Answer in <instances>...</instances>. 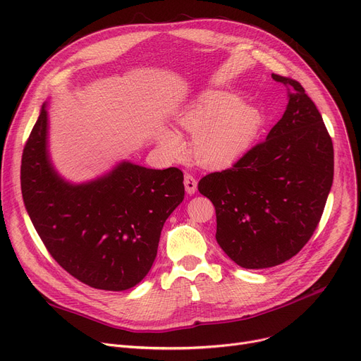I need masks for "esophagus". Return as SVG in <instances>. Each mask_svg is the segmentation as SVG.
<instances>
[{"mask_svg":"<svg viewBox=\"0 0 361 361\" xmlns=\"http://www.w3.org/2000/svg\"><path fill=\"white\" fill-rule=\"evenodd\" d=\"M184 187H185V192L188 195H195L197 190V181L193 176L190 174H185L184 176Z\"/></svg>","mask_w":361,"mask_h":361,"instance_id":"obj_1","label":"esophagus"}]
</instances>
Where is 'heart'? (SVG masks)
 <instances>
[{
  "instance_id": "obj_1",
  "label": "heart",
  "mask_w": 361,
  "mask_h": 361,
  "mask_svg": "<svg viewBox=\"0 0 361 361\" xmlns=\"http://www.w3.org/2000/svg\"><path fill=\"white\" fill-rule=\"evenodd\" d=\"M177 123L193 137V155L204 168H225L241 159L255 145L263 126L262 111L240 101L235 93L207 89L181 108ZM159 145L169 154L183 149L173 130H162Z\"/></svg>"
}]
</instances>
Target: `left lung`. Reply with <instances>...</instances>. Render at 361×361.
<instances>
[{"instance_id": "8db88e82", "label": "left lung", "mask_w": 361, "mask_h": 361, "mask_svg": "<svg viewBox=\"0 0 361 361\" xmlns=\"http://www.w3.org/2000/svg\"><path fill=\"white\" fill-rule=\"evenodd\" d=\"M272 79L287 87L288 104L267 140L199 181L215 206L219 247L245 269L276 267L305 247L334 181V146L319 109L298 82Z\"/></svg>"}]
</instances>
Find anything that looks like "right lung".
I'll return each mask as SVG.
<instances>
[{
    "instance_id": "obj_1",
    "label": "right lung",
    "mask_w": 361,
    "mask_h": 361,
    "mask_svg": "<svg viewBox=\"0 0 361 361\" xmlns=\"http://www.w3.org/2000/svg\"><path fill=\"white\" fill-rule=\"evenodd\" d=\"M47 108L44 102L22 157L23 202L36 233L86 286H137L154 264L165 221L184 199L183 173L121 161L101 177L71 183L49 155Z\"/></svg>"
}]
</instances>
